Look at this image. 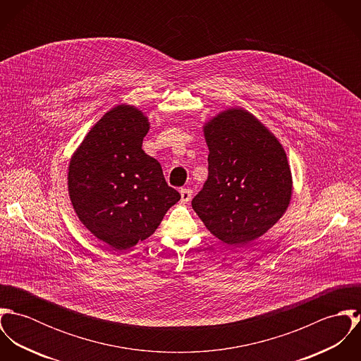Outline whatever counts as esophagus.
I'll return each mask as SVG.
<instances>
[{
  "label": "esophagus",
  "instance_id": "esophagus-1",
  "mask_svg": "<svg viewBox=\"0 0 361 361\" xmlns=\"http://www.w3.org/2000/svg\"><path fill=\"white\" fill-rule=\"evenodd\" d=\"M192 195H193L192 189H182V190H180V200H182L183 203H188V202L192 199Z\"/></svg>",
  "mask_w": 361,
  "mask_h": 361
}]
</instances>
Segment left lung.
<instances>
[{
    "label": "left lung",
    "instance_id": "left-lung-1",
    "mask_svg": "<svg viewBox=\"0 0 361 361\" xmlns=\"http://www.w3.org/2000/svg\"><path fill=\"white\" fill-rule=\"evenodd\" d=\"M208 178L192 200L207 229L245 246L272 228L292 197V173L278 139L243 108L219 112L204 125Z\"/></svg>",
    "mask_w": 361,
    "mask_h": 361
}]
</instances>
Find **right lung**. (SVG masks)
Wrapping results in <instances>:
<instances>
[{"label":"right lung","instance_id":"obj_1","mask_svg":"<svg viewBox=\"0 0 361 361\" xmlns=\"http://www.w3.org/2000/svg\"><path fill=\"white\" fill-rule=\"evenodd\" d=\"M147 116L121 104L104 114L72 155L68 190L80 222L114 250L152 236L180 195L142 149Z\"/></svg>","mask_w":361,"mask_h":361}]
</instances>
